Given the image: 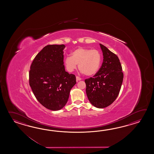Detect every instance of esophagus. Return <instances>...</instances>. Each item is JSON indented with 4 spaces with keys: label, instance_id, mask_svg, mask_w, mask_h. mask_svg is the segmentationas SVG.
Instances as JSON below:
<instances>
[{
    "label": "esophagus",
    "instance_id": "34e87169",
    "mask_svg": "<svg viewBox=\"0 0 154 154\" xmlns=\"http://www.w3.org/2000/svg\"><path fill=\"white\" fill-rule=\"evenodd\" d=\"M76 81L78 82V81H80V80H81L82 79L81 78H80L79 76H76Z\"/></svg>",
    "mask_w": 154,
    "mask_h": 154
}]
</instances>
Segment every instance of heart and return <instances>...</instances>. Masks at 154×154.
<instances>
[{"label":"heart","instance_id":"b5f03b06","mask_svg":"<svg viewBox=\"0 0 154 154\" xmlns=\"http://www.w3.org/2000/svg\"><path fill=\"white\" fill-rule=\"evenodd\" d=\"M101 60V54L98 50L80 47L72 52V57H66L65 65L68 71L72 72L78 64L81 72L86 75L91 76L98 72Z\"/></svg>","mask_w":154,"mask_h":154}]
</instances>
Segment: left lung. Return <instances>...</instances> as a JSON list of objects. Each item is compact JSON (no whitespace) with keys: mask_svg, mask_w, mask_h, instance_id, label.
Here are the masks:
<instances>
[{"mask_svg":"<svg viewBox=\"0 0 154 154\" xmlns=\"http://www.w3.org/2000/svg\"><path fill=\"white\" fill-rule=\"evenodd\" d=\"M103 60L93 78L85 79L86 92L92 105L99 108L111 105L117 97L123 79L120 60L115 53L102 44Z\"/></svg>","mask_w":154,"mask_h":154,"instance_id":"left-lung-1","label":"left lung"}]
</instances>
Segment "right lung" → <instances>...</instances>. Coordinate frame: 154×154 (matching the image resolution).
Returning <instances> with one entry per match:
<instances>
[{
    "mask_svg": "<svg viewBox=\"0 0 154 154\" xmlns=\"http://www.w3.org/2000/svg\"><path fill=\"white\" fill-rule=\"evenodd\" d=\"M64 45L45 46L33 59L29 72V84L36 99L52 111L64 107L70 90L75 85V75L65 70Z\"/></svg>",
    "mask_w": 154,
    "mask_h": 154,
    "instance_id": "add662e5",
    "label": "right lung"
}]
</instances>
